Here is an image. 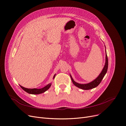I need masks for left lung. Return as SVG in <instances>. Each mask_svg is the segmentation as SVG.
<instances>
[{
	"mask_svg": "<svg viewBox=\"0 0 126 126\" xmlns=\"http://www.w3.org/2000/svg\"><path fill=\"white\" fill-rule=\"evenodd\" d=\"M105 53H106V49H105ZM108 68V56H107V53H106V55H105V63L104 68L102 69L101 72L100 73V74H99V76L95 79H94L93 81L90 82L89 83H87V84H79V83L75 82L73 80V79H72V77L71 76V75H70V77H71L73 84L75 85V86H77L78 88H79L80 89H82L84 90L91 89L94 88L95 87H96L97 86H98L99 85V84L101 83L102 79H103V78L104 77V75H105V74H106V73L107 72Z\"/></svg>",
	"mask_w": 126,
	"mask_h": 126,
	"instance_id": "left-lung-1",
	"label": "left lung"
}]
</instances>
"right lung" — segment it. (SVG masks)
<instances>
[{
    "label": "right lung",
    "mask_w": 126,
    "mask_h": 126,
    "mask_svg": "<svg viewBox=\"0 0 126 126\" xmlns=\"http://www.w3.org/2000/svg\"><path fill=\"white\" fill-rule=\"evenodd\" d=\"M55 75H54V76L53 77V79L55 78ZM20 87H21L24 91H25L26 92H27L28 94H42L43 93H44L45 92H46L47 90H48L49 89V88L51 87V84H48V85H47V86H46L45 87H44L43 88H40V89H37V88H32V89H31V88H25L21 85H19Z\"/></svg>",
    "instance_id": "add662e5"
}]
</instances>
